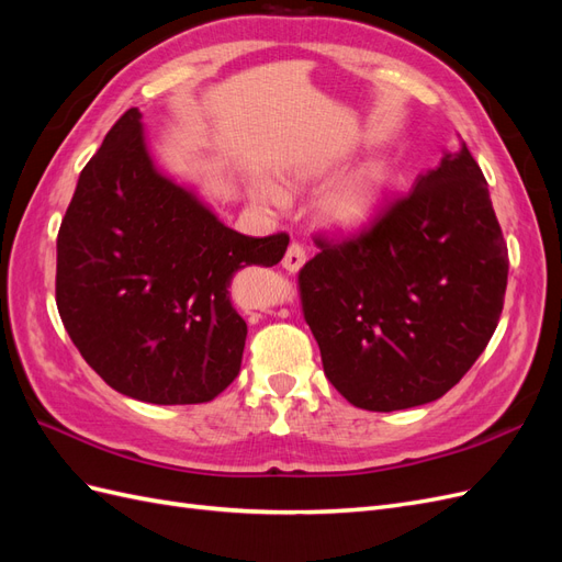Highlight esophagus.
<instances>
[{
    "label": "esophagus",
    "mask_w": 562,
    "mask_h": 562,
    "mask_svg": "<svg viewBox=\"0 0 562 562\" xmlns=\"http://www.w3.org/2000/svg\"><path fill=\"white\" fill-rule=\"evenodd\" d=\"M304 262H307V252H304V248L300 244H291L283 255V269L291 271V274H295V271H300L304 267Z\"/></svg>",
    "instance_id": "obj_1"
}]
</instances>
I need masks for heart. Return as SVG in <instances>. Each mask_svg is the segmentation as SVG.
<instances>
[{"mask_svg": "<svg viewBox=\"0 0 562 562\" xmlns=\"http://www.w3.org/2000/svg\"><path fill=\"white\" fill-rule=\"evenodd\" d=\"M330 166L326 164H307L293 168L291 180L295 184H314L323 178H328ZM391 171L389 164L382 157H372L359 164L351 171L339 178L330 190L321 199V217L330 229L342 234H361L378 223L384 201L389 192ZM255 194H258L269 206L285 209L288 194L274 182H258L255 184Z\"/></svg>", "mask_w": 562, "mask_h": 562, "instance_id": "obj_1", "label": "heart"}]
</instances>
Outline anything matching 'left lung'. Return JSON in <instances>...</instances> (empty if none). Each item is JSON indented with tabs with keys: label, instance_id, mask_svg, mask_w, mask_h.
<instances>
[{
	"label": "left lung",
	"instance_id": "left-lung-1",
	"mask_svg": "<svg viewBox=\"0 0 562 562\" xmlns=\"http://www.w3.org/2000/svg\"><path fill=\"white\" fill-rule=\"evenodd\" d=\"M302 310L330 384L372 413L450 391L487 347L508 252L483 171L459 140L351 241L318 239Z\"/></svg>",
	"mask_w": 562,
	"mask_h": 562
}]
</instances>
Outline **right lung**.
<instances>
[{
    "label": "right lung",
    "mask_w": 562,
    "mask_h": 562,
    "mask_svg": "<svg viewBox=\"0 0 562 562\" xmlns=\"http://www.w3.org/2000/svg\"><path fill=\"white\" fill-rule=\"evenodd\" d=\"M288 236L227 227L151 157L128 110L83 166L58 232L56 302L75 347L119 394L206 403L239 375L248 326L229 285L279 265Z\"/></svg>",
    "instance_id": "add662e5"
}]
</instances>
